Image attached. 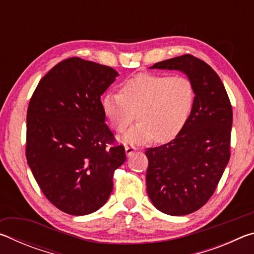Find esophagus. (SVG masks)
I'll use <instances>...</instances> for the list:
<instances>
[{
	"instance_id": "34e87169",
	"label": "esophagus",
	"mask_w": 254,
	"mask_h": 254,
	"mask_svg": "<svg viewBox=\"0 0 254 254\" xmlns=\"http://www.w3.org/2000/svg\"><path fill=\"white\" fill-rule=\"evenodd\" d=\"M135 151H136V148L134 147V145H127V147H126V153H127V157L132 156V154L134 153Z\"/></svg>"
}]
</instances>
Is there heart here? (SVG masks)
<instances>
[{
	"mask_svg": "<svg viewBox=\"0 0 254 254\" xmlns=\"http://www.w3.org/2000/svg\"><path fill=\"white\" fill-rule=\"evenodd\" d=\"M195 102L192 83L185 76L143 72L122 85L121 93H107L103 111L113 130L123 132L134 113L139 123L122 137L124 142L145 143L152 139L166 142L186 124Z\"/></svg>",
	"mask_w": 254,
	"mask_h": 254,
	"instance_id": "1",
	"label": "heart"
}]
</instances>
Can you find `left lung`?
Masks as SVG:
<instances>
[{
  "label": "left lung",
  "mask_w": 254,
  "mask_h": 254,
  "mask_svg": "<svg viewBox=\"0 0 254 254\" xmlns=\"http://www.w3.org/2000/svg\"><path fill=\"white\" fill-rule=\"evenodd\" d=\"M150 68L182 70L195 89L191 113L175 139L145 150L147 191L154 207L173 216L188 215L207 203L229 163L232 105L220 77L195 56Z\"/></svg>",
  "instance_id": "left-lung-1"
}]
</instances>
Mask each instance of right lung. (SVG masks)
<instances>
[{
	"label": "right lung",
	"instance_id": "obj_1",
	"mask_svg": "<svg viewBox=\"0 0 254 254\" xmlns=\"http://www.w3.org/2000/svg\"><path fill=\"white\" fill-rule=\"evenodd\" d=\"M119 76L78 57L57 64L40 79L27 112L25 157L51 204L87 215L106 203L126 150L105 123L101 95Z\"/></svg>",
	"mask_w": 254,
	"mask_h": 254
}]
</instances>
